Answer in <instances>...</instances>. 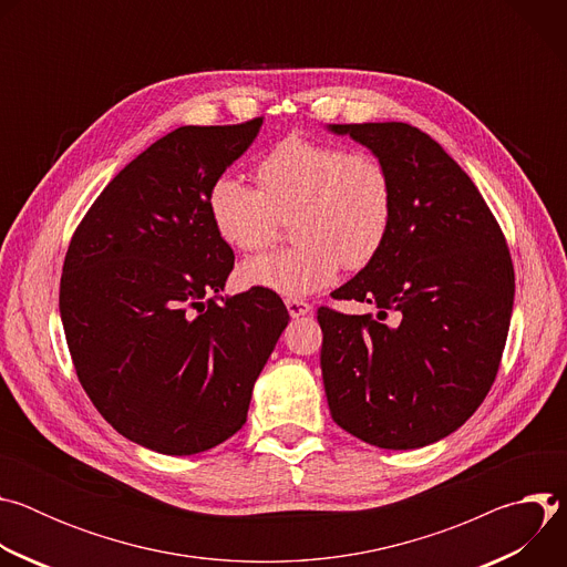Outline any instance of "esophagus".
Listing matches in <instances>:
<instances>
[{"instance_id":"obj_1","label":"esophagus","mask_w":567,"mask_h":567,"mask_svg":"<svg viewBox=\"0 0 567 567\" xmlns=\"http://www.w3.org/2000/svg\"><path fill=\"white\" fill-rule=\"evenodd\" d=\"M285 305H287V311H289L291 318H300V316L311 311V305L305 302V300H298V298H287Z\"/></svg>"}]
</instances>
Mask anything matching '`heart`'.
Listing matches in <instances>:
<instances>
[{"mask_svg":"<svg viewBox=\"0 0 567 567\" xmlns=\"http://www.w3.org/2000/svg\"><path fill=\"white\" fill-rule=\"evenodd\" d=\"M258 188L219 175L208 190L217 235L239 251L269 245L278 217L293 213L296 245L256 256L239 267L249 287L302 298L332 285L341 267L361 269L383 247L392 224V179L365 150L309 136H287L262 154Z\"/></svg>","mask_w":567,"mask_h":567,"instance_id":"b5f03b06","label":"heart"}]
</instances>
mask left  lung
I'll list each match as a JSON object with an SVG mask.
<instances>
[{
    "label": "left lung",
    "instance_id": "obj_1",
    "mask_svg": "<svg viewBox=\"0 0 567 567\" xmlns=\"http://www.w3.org/2000/svg\"><path fill=\"white\" fill-rule=\"evenodd\" d=\"M377 154L392 179L381 251L332 296L398 313L318 309L320 368L332 420L392 451L457 431L487 396L514 307L505 235L471 177L409 123L330 125Z\"/></svg>",
    "mask_w": 567,
    "mask_h": 567
}]
</instances>
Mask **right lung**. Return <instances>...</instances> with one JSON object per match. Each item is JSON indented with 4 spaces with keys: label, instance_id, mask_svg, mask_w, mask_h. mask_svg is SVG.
Segmentation results:
<instances>
[{
    "label": "right lung",
    "instance_id": "1",
    "mask_svg": "<svg viewBox=\"0 0 567 567\" xmlns=\"http://www.w3.org/2000/svg\"><path fill=\"white\" fill-rule=\"evenodd\" d=\"M260 125H186L158 138L69 241L60 316L75 374L123 437L156 453L195 455L245 426L287 328L274 291L219 296L235 256L208 215L210 184Z\"/></svg>",
    "mask_w": 567,
    "mask_h": 567
}]
</instances>
